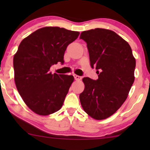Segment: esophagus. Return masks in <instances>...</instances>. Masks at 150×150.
I'll use <instances>...</instances> for the list:
<instances>
[{
    "instance_id": "esophagus-1",
    "label": "esophagus",
    "mask_w": 150,
    "mask_h": 150,
    "mask_svg": "<svg viewBox=\"0 0 150 150\" xmlns=\"http://www.w3.org/2000/svg\"><path fill=\"white\" fill-rule=\"evenodd\" d=\"M74 79L76 80V81H81V76H78L76 74H74Z\"/></svg>"
}]
</instances>
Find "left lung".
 Wrapping results in <instances>:
<instances>
[{
    "instance_id": "1",
    "label": "left lung",
    "mask_w": 150,
    "mask_h": 150,
    "mask_svg": "<svg viewBox=\"0 0 150 150\" xmlns=\"http://www.w3.org/2000/svg\"><path fill=\"white\" fill-rule=\"evenodd\" d=\"M87 43L90 64L98 79H83L79 98L84 110L95 120L108 118L121 107L134 81L136 61L128 43L116 33L95 28L81 33Z\"/></svg>"
}]
</instances>
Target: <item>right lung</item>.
<instances>
[{"label":"right lung","instance_id":"add662e5","mask_svg":"<svg viewBox=\"0 0 150 150\" xmlns=\"http://www.w3.org/2000/svg\"><path fill=\"white\" fill-rule=\"evenodd\" d=\"M78 31L47 26L24 38L13 57L14 80L22 100L40 115L58 111L74 81L73 76L52 74L50 67L64 63L67 46L76 40Z\"/></svg>","mask_w":150,"mask_h":150}]
</instances>
